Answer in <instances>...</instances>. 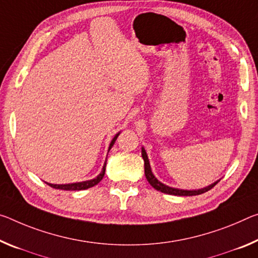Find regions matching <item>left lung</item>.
I'll return each mask as SVG.
<instances>
[{"instance_id": "1", "label": "left lung", "mask_w": 258, "mask_h": 258, "mask_svg": "<svg viewBox=\"0 0 258 258\" xmlns=\"http://www.w3.org/2000/svg\"><path fill=\"white\" fill-rule=\"evenodd\" d=\"M142 158H144V161H145V174H146L147 180H148V182L155 188V189L162 191V193L170 194V195H178V196L200 195V194L206 193V191H208V190H210L211 188L215 187L218 182V181H216L215 183H212V185L208 186L206 188H202V189H198V190H183V189H178V188L169 187V186L164 185V183H162L161 181H158L156 177H155L153 172H151L149 159H148V156H147V153H146V150L144 148H142Z\"/></svg>"}]
</instances>
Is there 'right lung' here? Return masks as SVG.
Segmentation results:
<instances>
[{
    "instance_id": "1",
    "label": "right lung",
    "mask_w": 258,
    "mask_h": 258,
    "mask_svg": "<svg viewBox=\"0 0 258 258\" xmlns=\"http://www.w3.org/2000/svg\"><path fill=\"white\" fill-rule=\"evenodd\" d=\"M118 136H119V133L116 134V137L112 139L111 144H110L109 147V150L111 149V147L113 146L114 142H116ZM105 165H107V162L104 163L103 165V169H102V172L97 175L95 179H92V180H87V181H83V182H76V183H68V185H52V183H47L52 188H55V189H63V190H83V189H87V188H91L93 186H95L99 183L102 179L104 177V172H105Z\"/></svg>"
}]
</instances>
